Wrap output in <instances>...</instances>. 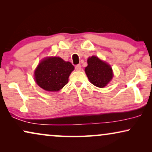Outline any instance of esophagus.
<instances>
[{"mask_svg": "<svg viewBox=\"0 0 152 152\" xmlns=\"http://www.w3.org/2000/svg\"><path fill=\"white\" fill-rule=\"evenodd\" d=\"M75 70H77V71H79V70H82V66H81L80 64L76 65L75 66Z\"/></svg>", "mask_w": 152, "mask_h": 152, "instance_id": "obj_1", "label": "esophagus"}]
</instances>
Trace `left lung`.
I'll return each instance as SVG.
<instances>
[{"label":"left lung","instance_id":"8db88e82","mask_svg":"<svg viewBox=\"0 0 152 152\" xmlns=\"http://www.w3.org/2000/svg\"><path fill=\"white\" fill-rule=\"evenodd\" d=\"M87 63L85 72L89 81L95 86L103 88L111 80L113 72L109 64L95 56L89 57Z\"/></svg>","mask_w":152,"mask_h":152}]
</instances>
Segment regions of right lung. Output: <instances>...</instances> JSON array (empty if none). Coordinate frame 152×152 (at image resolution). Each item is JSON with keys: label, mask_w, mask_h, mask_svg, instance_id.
Returning a JSON list of instances; mask_svg holds the SVG:
<instances>
[{"label": "right lung", "mask_w": 152, "mask_h": 152, "mask_svg": "<svg viewBox=\"0 0 152 152\" xmlns=\"http://www.w3.org/2000/svg\"><path fill=\"white\" fill-rule=\"evenodd\" d=\"M74 70L69 61L60 57H48L42 60L34 72V79L41 88L47 91H58L68 82Z\"/></svg>", "instance_id": "right-lung-1"}]
</instances>
